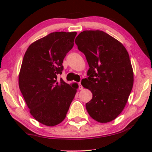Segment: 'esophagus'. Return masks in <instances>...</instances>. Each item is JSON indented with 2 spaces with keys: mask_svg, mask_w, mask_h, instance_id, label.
Instances as JSON below:
<instances>
[{
  "mask_svg": "<svg viewBox=\"0 0 152 152\" xmlns=\"http://www.w3.org/2000/svg\"><path fill=\"white\" fill-rule=\"evenodd\" d=\"M79 89H80V90H82V89H83V86H82V84H81V82L79 83Z\"/></svg>",
  "mask_w": 152,
  "mask_h": 152,
  "instance_id": "1",
  "label": "esophagus"
}]
</instances>
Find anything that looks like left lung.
Wrapping results in <instances>:
<instances>
[{"label": "left lung", "mask_w": 152, "mask_h": 152, "mask_svg": "<svg viewBox=\"0 0 152 152\" xmlns=\"http://www.w3.org/2000/svg\"><path fill=\"white\" fill-rule=\"evenodd\" d=\"M75 43L89 66L88 77L82 82L93 94L86 104L87 111L97 122H111L123 111L134 85L128 52L119 41L100 30L83 31Z\"/></svg>", "instance_id": "1"}]
</instances>
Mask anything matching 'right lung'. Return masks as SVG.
I'll return each mask as SVG.
<instances>
[{
  "label": "right lung",
  "mask_w": 152,
  "mask_h": 152,
  "mask_svg": "<svg viewBox=\"0 0 152 152\" xmlns=\"http://www.w3.org/2000/svg\"><path fill=\"white\" fill-rule=\"evenodd\" d=\"M76 32H56L31 43L23 59L18 86L32 117L53 126L65 119L77 86L57 75L63 60L72 48Z\"/></svg>",
  "instance_id": "1"
}]
</instances>
